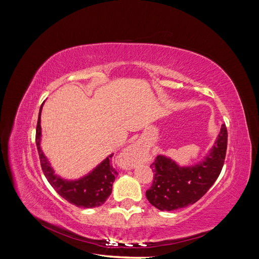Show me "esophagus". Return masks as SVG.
<instances>
[{"label":"esophagus","instance_id":"esophagus-1","mask_svg":"<svg viewBox=\"0 0 259 259\" xmlns=\"http://www.w3.org/2000/svg\"><path fill=\"white\" fill-rule=\"evenodd\" d=\"M144 153H145V148L142 143L135 142L134 144H132L130 147L125 149V151L122 155L125 165L132 166L135 162L140 160V158L144 155Z\"/></svg>","mask_w":259,"mask_h":259}]
</instances>
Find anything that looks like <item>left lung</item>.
I'll use <instances>...</instances> for the list:
<instances>
[{
  "label": "left lung",
  "mask_w": 259,
  "mask_h": 259,
  "mask_svg": "<svg viewBox=\"0 0 259 259\" xmlns=\"http://www.w3.org/2000/svg\"><path fill=\"white\" fill-rule=\"evenodd\" d=\"M228 133L223 124L209 153L193 166H179L165 155H158L150 167L153 183L146 191L148 201L161 210L187 207L204 195L216 182L226 158Z\"/></svg>",
  "instance_id": "1"
}]
</instances>
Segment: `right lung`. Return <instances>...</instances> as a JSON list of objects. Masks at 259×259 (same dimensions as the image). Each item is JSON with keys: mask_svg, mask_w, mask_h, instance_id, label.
<instances>
[{"mask_svg": "<svg viewBox=\"0 0 259 259\" xmlns=\"http://www.w3.org/2000/svg\"><path fill=\"white\" fill-rule=\"evenodd\" d=\"M43 104L38 112L35 143L45 177L59 195L77 207L92 208L103 205L112 192V185L117 175V171L111 164L113 154L107 156L91 173L80 179L67 180L57 176L41 149V111Z\"/></svg>", "mask_w": 259, "mask_h": 259, "instance_id": "obj_1", "label": "right lung"}]
</instances>
